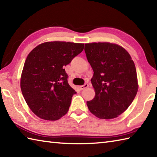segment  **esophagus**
<instances>
[{
    "label": "esophagus",
    "instance_id": "34e87169",
    "mask_svg": "<svg viewBox=\"0 0 157 157\" xmlns=\"http://www.w3.org/2000/svg\"><path fill=\"white\" fill-rule=\"evenodd\" d=\"M88 86H89V85L87 84V83H85L83 85H81V86H78V88H79L80 90H83L84 89L88 87Z\"/></svg>",
    "mask_w": 157,
    "mask_h": 157
}]
</instances>
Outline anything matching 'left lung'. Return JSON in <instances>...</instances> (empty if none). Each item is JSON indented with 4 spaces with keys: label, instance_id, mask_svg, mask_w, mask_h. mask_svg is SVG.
<instances>
[{
    "label": "left lung",
    "instance_id": "left-lung-1",
    "mask_svg": "<svg viewBox=\"0 0 157 157\" xmlns=\"http://www.w3.org/2000/svg\"><path fill=\"white\" fill-rule=\"evenodd\" d=\"M85 52L94 71L91 79L95 97L87 102L91 113L110 120L124 112L138 91L137 71L131 55L116 44H85Z\"/></svg>",
    "mask_w": 157,
    "mask_h": 157
}]
</instances>
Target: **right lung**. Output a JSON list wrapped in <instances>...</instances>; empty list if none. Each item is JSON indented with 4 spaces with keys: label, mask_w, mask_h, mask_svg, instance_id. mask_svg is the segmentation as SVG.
<instances>
[{
    "label": "right lung",
    "mask_w": 157,
    "mask_h": 157,
    "mask_svg": "<svg viewBox=\"0 0 157 157\" xmlns=\"http://www.w3.org/2000/svg\"><path fill=\"white\" fill-rule=\"evenodd\" d=\"M84 44L47 42L28 55L20 78L26 104L41 119L55 121L69 110L75 90L67 82L64 66L81 53Z\"/></svg>",
    "instance_id": "1"
}]
</instances>
